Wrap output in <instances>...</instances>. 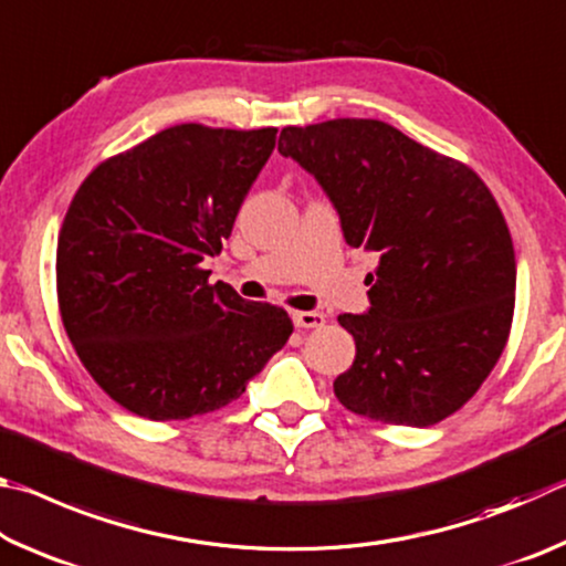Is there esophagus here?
<instances>
[{
    "label": "esophagus",
    "mask_w": 566,
    "mask_h": 566,
    "mask_svg": "<svg viewBox=\"0 0 566 566\" xmlns=\"http://www.w3.org/2000/svg\"><path fill=\"white\" fill-rule=\"evenodd\" d=\"M292 319L300 329H314V327H322V324L327 322V317H324L322 312H294Z\"/></svg>",
    "instance_id": "34e87169"
}]
</instances>
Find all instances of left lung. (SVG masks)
Listing matches in <instances>:
<instances>
[{
  "instance_id": "8db88e82",
  "label": "left lung",
  "mask_w": 566,
  "mask_h": 566,
  "mask_svg": "<svg viewBox=\"0 0 566 566\" xmlns=\"http://www.w3.org/2000/svg\"><path fill=\"white\" fill-rule=\"evenodd\" d=\"M280 151L327 191L347 244L379 260L369 312L339 314L357 357L334 395L385 424L454 415L490 377L514 317V244L490 187L379 119L284 127Z\"/></svg>"
}]
</instances>
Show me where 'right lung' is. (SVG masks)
<instances>
[{"mask_svg": "<svg viewBox=\"0 0 566 566\" xmlns=\"http://www.w3.org/2000/svg\"><path fill=\"white\" fill-rule=\"evenodd\" d=\"M276 129L177 124L90 171L56 242V300L76 357L132 415L171 421L242 397L294 324L209 284Z\"/></svg>", "mask_w": 566, "mask_h": 566, "instance_id": "1", "label": "right lung"}]
</instances>
